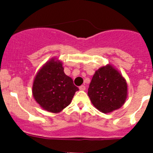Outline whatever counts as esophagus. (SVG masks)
<instances>
[{"label":"esophagus","mask_w":153,"mask_h":153,"mask_svg":"<svg viewBox=\"0 0 153 153\" xmlns=\"http://www.w3.org/2000/svg\"><path fill=\"white\" fill-rule=\"evenodd\" d=\"M79 89H80V90H81V91L85 90V89H86V86H84V85L80 86H79Z\"/></svg>","instance_id":"34e87169"}]
</instances>
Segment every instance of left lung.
I'll use <instances>...</instances> for the list:
<instances>
[{"mask_svg": "<svg viewBox=\"0 0 153 153\" xmlns=\"http://www.w3.org/2000/svg\"><path fill=\"white\" fill-rule=\"evenodd\" d=\"M88 96L96 109L108 113L124 105L127 84L121 74L110 64L95 71L88 89Z\"/></svg>", "mask_w": 153, "mask_h": 153, "instance_id": "obj_1", "label": "left lung"}]
</instances>
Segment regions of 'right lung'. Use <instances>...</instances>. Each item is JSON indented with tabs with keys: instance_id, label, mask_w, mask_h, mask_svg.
<instances>
[{
	"instance_id": "add662e5",
	"label": "right lung",
	"mask_w": 153,
	"mask_h": 153,
	"mask_svg": "<svg viewBox=\"0 0 153 153\" xmlns=\"http://www.w3.org/2000/svg\"><path fill=\"white\" fill-rule=\"evenodd\" d=\"M61 61L53 58L37 73L32 85V95L36 102L48 112L58 113L72 101L78 88L64 72Z\"/></svg>"
}]
</instances>
